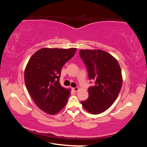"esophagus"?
<instances>
[{"label": "esophagus", "mask_w": 147, "mask_h": 147, "mask_svg": "<svg viewBox=\"0 0 147 147\" xmlns=\"http://www.w3.org/2000/svg\"><path fill=\"white\" fill-rule=\"evenodd\" d=\"M73 91H78V90H79V88H78V87H76V88H73Z\"/></svg>", "instance_id": "34e87169"}]
</instances>
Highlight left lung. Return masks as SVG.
Segmentation results:
<instances>
[{"mask_svg":"<svg viewBox=\"0 0 147 147\" xmlns=\"http://www.w3.org/2000/svg\"><path fill=\"white\" fill-rule=\"evenodd\" d=\"M94 86L88 89L89 97L82 101L84 108L91 114H99L108 109L117 98L123 84L121 69L117 59L102 50L79 52Z\"/></svg>","mask_w":147,"mask_h":147,"instance_id":"obj_1","label":"left lung"}]
</instances>
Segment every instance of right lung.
Listing matches in <instances>:
<instances>
[{"mask_svg":"<svg viewBox=\"0 0 147 147\" xmlns=\"http://www.w3.org/2000/svg\"><path fill=\"white\" fill-rule=\"evenodd\" d=\"M76 51V48H43L30 58L24 82L35 104L44 112L54 115L65 106L71 91L59 83L61 69Z\"/></svg>","mask_w":147,"mask_h":147,"instance_id":"right-lung-1","label":"right lung"}]
</instances>
